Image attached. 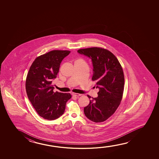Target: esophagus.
Instances as JSON below:
<instances>
[{
    "label": "esophagus",
    "mask_w": 159,
    "mask_h": 159,
    "mask_svg": "<svg viewBox=\"0 0 159 159\" xmlns=\"http://www.w3.org/2000/svg\"><path fill=\"white\" fill-rule=\"evenodd\" d=\"M72 96H76V97H79L81 96L80 94L75 93H72Z\"/></svg>",
    "instance_id": "34e87169"
}]
</instances>
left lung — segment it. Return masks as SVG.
<instances>
[{
  "mask_svg": "<svg viewBox=\"0 0 159 159\" xmlns=\"http://www.w3.org/2000/svg\"><path fill=\"white\" fill-rule=\"evenodd\" d=\"M78 52L91 60L92 79L96 81V88L99 89L98 97L89 100V104L84 109V113L92 122H104L115 113L122 100L124 85L122 66L116 57L105 49H81Z\"/></svg>",
  "mask_w": 159,
  "mask_h": 159,
  "instance_id": "8db88e82",
  "label": "left lung"
}]
</instances>
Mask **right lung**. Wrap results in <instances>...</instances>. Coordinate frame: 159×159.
<instances>
[{
    "instance_id": "add662e5",
    "label": "right lung",
    "mask_w": 159,
    "mask_h": 159,
    "mask_svg": "<svg viewBox=\"0 0 159 159\" xmlns=\"http://www.w3.org/2000/svg\"><path fill=\"white\" fill-rule=\"evenodd\" d=\"M67 50H52L37 57L26 76L27 96L33 107L46 120H56L63 115L70 93L54 92L52 81L57 77L61 62L70 54Z\"/></svg>"
}]
</instances>
